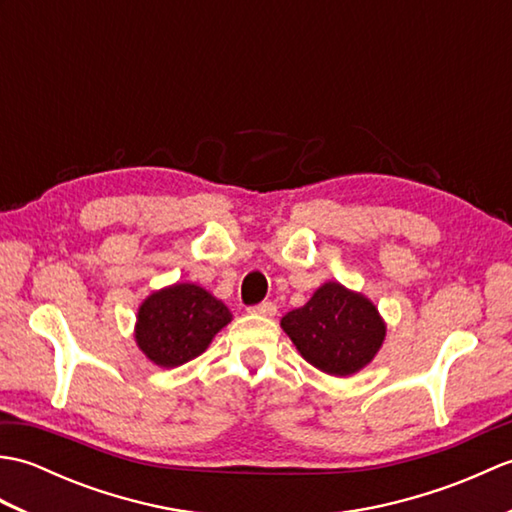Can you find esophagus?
Here are the masks:
<instances>
[{"label":"esophagus","instance_id":"1","mask_svg":"<svg viewBox=\"0 0 512 512\" xmlns=\"http://www.w3.org/2000/svg\"><path fill=\"white\" fill-rule=\"evenodd\" d=\"M250 312H253V314H262V317H275V314H277V306H275L273 301H262V303H257V306L250 308Z\"/></svg>","mask_w":512,"mask_h":512}]
</instances>
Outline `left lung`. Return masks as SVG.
Returning a JSON list of instances; mask_svg holds the SVG:
<instances>
[{
    "instance_id": "1",
    "label": "left lung",
    "mask_w": 512,
    "mask_h": 512,
    "mask_svg": "<svg viewBox=\"0 0 512 512\" xmlns=\"http://www.w3.org/2000/svg\"><path fill=\"white\" fill-rule=\"evenodd\" d=\"M281 328L299 354L330 376H352L372 363L387 325L361 292L328 281L303 308L288 312Z\"/></svg>"
}]
</instances>
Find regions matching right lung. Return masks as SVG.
Listing matches in <instances>:
<instances>
[{"mask_svg":"<svg viewBox=\"0 0 512 512\" xmlns=\"http://www.w3.org/2000/svg\"><path fill=\"white\" fill-rule=\"evenodd\" d=\"M233 314L195 284H173L140 303L136 343L158 367H178L200 356Z\"/></svg>","mask_w":512,"mask_h":512,"instance_id":"right-lung-1","label":"right lung"}]
</instances>
